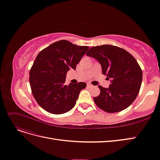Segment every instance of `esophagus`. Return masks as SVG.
I'll list each match as a JSON object with an SVG mask.
<instances>
[{
	"mask_svg": "<svg viewBox=\"0 0 160 160\" xmlns=\"http://www.w3.org/2000/svg\"><path fill=\"white\" fill-rule=\"evenodd\" d=\"M87 87H89V88H91V87H93V85H92L91 83H87Z\"/></svg>",
	"mask_w": 160,
	"mask_h": 160,
	"instance_id": "34e87169",
	"label": "esophagus"
}]
</instances>
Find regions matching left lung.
Returning <instances> with one entry per match:
<instances>
[{
    "label": "left lung",
    "instance_id": "obj_1",
    "mask_svg": "<svg viewBox=\"0 0 160 160\" xmlns=\"http://www.w3.org/2000/svg\"><path fill=\"white\" fill-rule=\"evenodd\" d=\"M86 54L97 60L102 74L111 81L108 88L98 86L101 93L93 98L97 107L111 113L128 107L138 95L142 81L136 59L125 49L111 45L92 47Z\"/></svg>",
    "mask_w": 160,
    "mask_h": 160
}]
</instances>
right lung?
<instances>
[{
  "label": "right lung",
  "instance_id": "right-lung-1",
  "mask_svg": "<svg viewBox=\"0 0 160 160\" xmlns=\"http://www.w3.org/2000/svg\"><path fill=\"white\" fill-rule=\"evenodd\" d=\"M89 49L60 40L38 53L30 69L29 81L34 97L45 111L60 114L74 107L79 92L87 84L79 82L66 85V75L70 69H76Z\"/></svg>",
  "mask_w": 160,
  "mask_h": 160
}]
</instances>
